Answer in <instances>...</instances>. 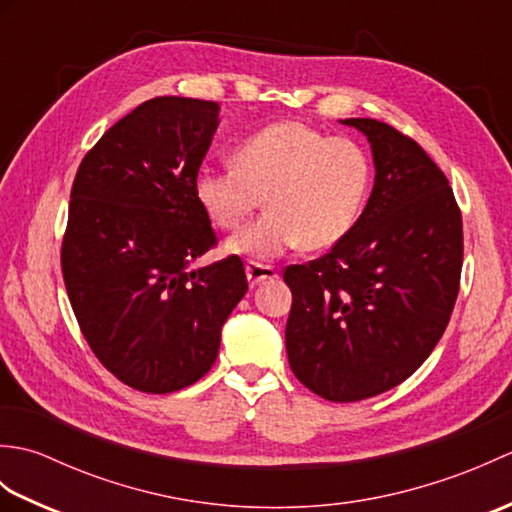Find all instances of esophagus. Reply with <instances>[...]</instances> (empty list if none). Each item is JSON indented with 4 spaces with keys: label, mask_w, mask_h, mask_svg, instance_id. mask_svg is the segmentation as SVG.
<instances>
[{
    "label": "esophagus",
    "mask_w": 512,
    "mask_h": 512,
    "mask_svg": "<svg viewBox=\"0 0 512 512\" xmlns=\"http://www.w3.org/2000/svg\"><path fill=\"white\" fill-rule=\"evenodd\" d=\"M246 277H248L250 286H259V284H264V281L275 279L277 270L273 266H266V264H259V262H248L246 264Z\"/></svg>",
    "instance_id": "obj_1"
}]
</instances>
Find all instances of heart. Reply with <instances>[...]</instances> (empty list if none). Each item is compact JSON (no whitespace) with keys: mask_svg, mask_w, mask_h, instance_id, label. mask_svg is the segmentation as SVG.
Returning a JSON list of instances; mask_svg holds the SVG:
<instances>
[{"mask_svg":"<svg viewBox=\"0 0 512 512\" xmlns=\"http://www.w3.org/2000/svg\"><path fill=\"white\" fill-rule=\"evenodd\" d=\"M369 189L372 158L361 143L295 121L259 129L235 149V165L195 176V198L222 231H237L266 198L268 211L228 242L233 253L257 259L339 244Z\"/></svg>","mask_w":512,"mask_h":512,"instance_id":"heart-1","label":"heart"}]
</instances>
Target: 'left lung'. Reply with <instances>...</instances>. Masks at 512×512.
I'll return each mask as SVG.
<instances>
[{"label": "left lung", "mask_w": 512, "mask_h": 512, "mask_svg": "<svg viewBox=\"0 0 512 512\" xmlns=\"http://www.w3.org/2000/svg\"><path fill=\"white\" fill-rule=\"evenodd\" d=\"M372 145L365 211L330 253L284 270L292 290L286 352L314 394L356 402L427 361L458 299L462 213L416 140L374 118H345Z\"/></svg>", "instance_id": "left-lung-1"}]
</instances>
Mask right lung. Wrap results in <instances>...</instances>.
Returning <instances> with one entry per match:
<instances>
[{"label": "right lung", "instance_id": "obj_1", "mask_svg": "<svg viewBox=\"0 0 512 512\" xmlns=\"http://www.w3.org/2000/svg\"><path fill=\"white\" fill-rule=\"evenodd\" d=\"M217 112L182 96L145 101L85 154L72 184L61 268L74 317L105 369L145 394L209 372L248 290L237 255L189 268L217 242L195 198Z\"/></svg>", "mask_w": 512, "mask_h": 512}]
</instances>
